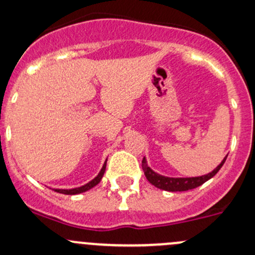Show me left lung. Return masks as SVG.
<instances>
[{
  "label": "left lung",
  "mask_w": 255,
  "mask_h": 255,
  "mask_svg": "<svg viewBox=\"0 0 255 255\" xmlns=\"http://www.w3.org/2000/svg\"><path fill=\"white\" fill-rule=\"evenodd\" d=\"M228 157V156H226ZM226 157L223 159L222 163L215 168L213 172L208 173V174L202 175V177H195V178H168L163 177V175H159L157 173L153 172L150 167H147L146 159L145 157L142 158L141 161V167L142 170H144V174L146 177L147 180L152 184L153 186L158 187L161 190H166V191H187V190L195 189V187L202 185L203 183H206L207 180H209L211 178H213L219 169L222 168L223 164L225 163Z\"/></svg>",
  "instance_id": "left-lung-1"
}]
</instances>
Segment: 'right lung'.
<instances>
[{"label": "right lung", "instance_id": "add662e5", "mask_svg": "<svg viewBox=\"0 0 255 255\" xmlns=\"http://www.w3.org/2000/svg\"><path fill=\"white\" fill-rule=\"evenodd\" d=\"M105 168H106V161H105L104 166H103L102 170L99 172V174H98L97 177L93 179V180H91L88 184H86V185H83L81 187H76V189H69V190L55 189V191L59 192V194H64V195H77V194H82V192H85V191H88L89 189H92V187H94L100 183V180H102L103 175H104V173H105Z\"/></svg>", "mask_w": 255, "mask_h": 255}]
</instances>
